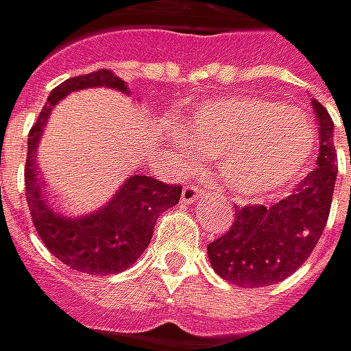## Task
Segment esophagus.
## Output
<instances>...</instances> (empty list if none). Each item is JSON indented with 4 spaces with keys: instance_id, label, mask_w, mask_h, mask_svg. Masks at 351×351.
Returning a JSON list of instances; mask_svg holds the SVG:
<instances>
[{
    "instance_id": "34e87169",
    "label": "esophagus",
    "mask_w": 351,
    "mask_h": 351,
    "mask_svg": "<svg viewBox=\"0 0 351 351\" xmlns=\"http://www.w3.org/2000/svg\"><path fill=\"white\" fill-rule=\"evenodd\" d=\"M204 195V191L199 189V187H195V185H187L185 189H183V202L185 204H193L195 199H199Z\"/></svg>"
}]
</instances>
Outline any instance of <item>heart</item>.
<instances>
[{"label":"heart","mask_w":351,"mask_h":351,"mask_svg":"<svg viewBox=\"0 0 351 351\" xmlns=\"http://www.w3.org/2000/svg\"><path fill=\"white\" fill-rule=\"evenodd\" d=\"M177 141L187 164L218 158L220 174L239 199H261L298 181L315 149V131L296 108L263 96H224L183 117Z\"/></svg>","instance_id":"1"}]
</instances>
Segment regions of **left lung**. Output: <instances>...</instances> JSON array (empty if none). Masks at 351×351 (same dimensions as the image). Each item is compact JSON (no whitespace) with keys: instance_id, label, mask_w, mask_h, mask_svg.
<instances>
[{"instance_id":"obj_1","label":"left lung","mask_w":351,"mask_h":351,"mask_svg":"<svg viewBox=\"0 0 351 351\" xmlns=\"http://www.w3.org/2000/svg\"><path fill=\"white\" fill-rule=\"evenodd\" d=\"M319 119L321 149L315 170L284 199L271 206H245L220 239L208 245L214 271L241 288H261L284 282L317 247L331 210L335 189L333 121L327 108L313 100Z\"/></svg>"}]
</instances>
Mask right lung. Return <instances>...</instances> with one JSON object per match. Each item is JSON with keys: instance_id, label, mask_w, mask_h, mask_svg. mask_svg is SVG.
Returning a JSON list of instances; mask_svg holds the SVG:
<instances>
[{"instance_id": "1", "label": "right lung", "mask_w": 351, "mask_h": 351, "mask_svg": "<svg viewBox=\"0 0 351 351\" xmlns=\"http://www.w3.org/2000/svg\"><path fill=\"white\" fill-rule=\"evenodd\" d=\"M96 86L129 94L125 82L110 69H98L59 84L51 92L38 121L28 133L24 179L32 224L53 257L82 274L110 276L125 271L141 257L152 241L158 216L179 204L183 187L166 185L143 174H133L123 183V187L117 189L114 197L106 206L92 214L67 216L51 204L34 162L43 127L53 106L65 94Z\"/></svg>"}]
</instances>
